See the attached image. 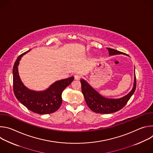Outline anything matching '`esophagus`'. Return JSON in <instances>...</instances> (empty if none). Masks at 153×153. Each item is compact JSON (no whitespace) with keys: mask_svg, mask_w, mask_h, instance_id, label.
<instances>
[{"mask_svg":"<svg viewBox=\"0 0 153 153\" xmlns=\"http://www.w3.org/2000/svg\"><path fill=\"white\" fill-rule=\"evenodd\" d=\"M80 78H81V76H80V74H76L74 75V79H75L76 80H79V79H80Z\"/></svg>","mask_w":153,"mask_h":153,"instance_id":"1","label":"esophagus"}]
</instances>
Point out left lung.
<instances>
[{
    "label": "left lung",
    "instance_id": "8db88e82",
    "mask_svg": "<svg viewBox=\"0 0 153 153\" xmlns=\"http://www.w3.org/2000/svg\"><path fill=\"white\" fill-rule=\"evenodd\" d=\"M110 56L120 54H124L117 50L106 48ZM82 86V92L83 94L85 102L93 112L99 114H110L119 111L127 103L131 97L132 96L136 88V77L134 76V83L133 88L125 96L117 99H107L100 95L95 90L85 82V80H80Z\"/></svg>",
    "mask_w": 153,
    "mask_h": 153
}]
</instances>
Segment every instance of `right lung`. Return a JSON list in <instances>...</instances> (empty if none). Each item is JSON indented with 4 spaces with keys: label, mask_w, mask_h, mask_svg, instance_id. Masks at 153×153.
<instances>
[{
    "label": "right lung",
    "mask_w": 153,
    "mask_h": 153,
    "mask_svg": "<svg viewBox=\"0 0 153 153\" xmlns=\"http://www.w3.org/2000/svg\"><path fill=\"white\" fill-rule=\"evenodd\" d=\"M30 50L20 54L16 59L13 69V91L17 100L29 110L40 114L56 111L62 103V93L74 80V77L56 81L43 91L28 90L21 82L18 73V65L21 57Z\"/></svg>",
    "instance_id": "obj_1"
}]
</instances>
